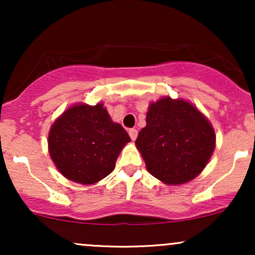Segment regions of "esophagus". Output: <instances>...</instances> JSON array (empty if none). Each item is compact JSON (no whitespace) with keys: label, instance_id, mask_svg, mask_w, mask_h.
<instances>
[{"label":"esophagus","instance_id":"obj_1","mask_svg":"<svg viewBox=\"0 0 255 255\" xmlns=\"http://www.w3.org/2000/svg\"><path fill=\"white\" fill-rule=\"evenodd\" d=\"M128 134H129L130 139L134 141V140H135L136 136H137V130L135 129V128H131V129L128 130Z\"/></svg>","mask_w":255,"mask_h":255}]
</instances>
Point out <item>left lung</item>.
<instances>
[{
  "mask_svg": "<svg viewBox=\"0 0 255 255\" xmlns=\"http://www.w3.org/2000/svg\"><path fill=\"white\" fill-rule=\"evenodd\" d=\"M215 141L212 126L197 108L166 97L150 105L135 145L152 176L181 184L203 171Z\"/></svg>",
  "mask_w": 255,
  "mask_h": 255,
  "instance_id": "left-lung-1",
  "label": "left lung"
}]
</instances>
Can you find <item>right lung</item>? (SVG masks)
<instances>
[{
    "label": "right lung",
    "instance_id": "add662e5",
    "mask_svg": "<svg viewBox=\"0 0 255 255\" xmlns=\"http://www.w3.org/2000/svg\"><path fill=\"white\" fill-rule=\"evenodd\" d=\"M129 141L127 131L111 121L103 104H80L64 111L52 125L49 152L64 177L92 184L114 170L120 152Z\"/></svg>",
    "mask_w": 255,
    "mask_h": 255
}]
</instances>
